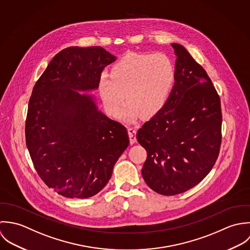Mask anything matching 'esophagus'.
I'll use <instances>...</instances> for the list:
<instances>
[{
	"label": "esophagus",
	"instance_id": "34e87169",
	"mask_svg": "<svg viewBox=\"0 0 250 250\" xmlns=\"http://www.w3.org/2000/svg\"><path fill=\"white\" fill-rule=\"evenodd\" d=\"M130 144H134L136 142V129L134 127H128L127 128Z\"/></svg>",
	"mask_w": 250,
	"mask_h": 250
}]
</instances>
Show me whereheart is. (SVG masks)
I'll return each mask as SVG.
<instances>
[{"label":"heart","instance_id":"1","mask_svg":"<svg viewBox=\"0 0 250 250\" xmlns=\"http://www.w3.org/2000/svg\"><path fill=\"white\" fill-rule=\"evenodd\" d=\"M176 80L173 61L165 54L126 53L102 73L99 80L100 98L113 117L132 122L140 115L150 118L159 113L170 98ZM126 96H125L124 95Z\"/></svg>","mask_w":250,"mask_h":250}]
</instances>
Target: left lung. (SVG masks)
<instances>
[{"instance_id":"left-lung-1","label":"left lung","mask_w":250,"mask_h":250,"mask_svg":"<svg viewBox=\"0 0 250 250\" xmlns=\"http://www.w3.org/2000/svg\"><path fill=\"white\" fill-rule=\"evenodd\" d=\"M176 80L163 109L136 138L147 150L142 176L161 195L183 193L213 167L221 144L220 99L206 70L183 45L172 43Z\"/></svg>"}]
</instances>
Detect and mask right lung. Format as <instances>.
I'll return each mask as SVG.
<instances>
[{
  "label": "right lung",
  "mask_w": 250,
  "mask_h": 250,
  "mask_svg": "<svg viewBox=\"0 0 250 250\" xmlns=\"http://www.w3.org/2000/svg\"><path fill=\"white\" fill-rule=\"evenodd\" d=\"M116 57L100 46L59 52L29 100L26 144L45 183L66 198H89L109 182L129 144L126 128L98 109L89 92Z\"/></svg>",
  "instance_id": "add662e5"
}]
</instances>
